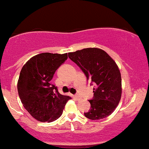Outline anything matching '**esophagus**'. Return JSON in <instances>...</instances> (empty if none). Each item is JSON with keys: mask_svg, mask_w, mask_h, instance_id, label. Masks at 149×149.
<instances>
[{"mask_svg": "<svg viewBox=\"0 0 149 149\" xmlns=\"http://www.w3.org/2000/svg\"><path fill=\"white\" fill-rule=\"evenodd\" d=\"M74 97H75V98H76V99H77V100H80V99H81V95H79V94H76V95H74Z\"/></svg>", "mask_w": 149, "mask_h": 149, "instance_id": "1", "label": "esophagus"}]
</instances>
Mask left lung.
Here are the masks:
<instances>
[{"instance_id":"1","label":"left lung","mask_w":149,"mask_h":149,"mask_svg":"<svg viewBox=\"0 0 149 149\" xmlns=\"http://www.w3.org/2000/svg\"><path fill=\"white\" fill-rule=\"evenodd\" d=\"M68 57L77 64L95 84L93 98L89 100L91 110L84 113L91 120H99L109 116L118 106L121 98V76L113 59L101 48H88L68 54Z\"/></svg>"}]
</instances>
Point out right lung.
Wrapping results in <instances>:
<instances>
[{
  "instance_id": "1",
  "label": "right lung",
  "mask_w": 149,
  "mask_h": 149,
  "mask_svg": "<svg viewBox=\"0 0 149 149\" xmlns=\"http://www.w3.org/2000/svg\"><path fill=\"white\" fill-rule=\"evenodd\" d=\"M67 58V53H42L31 58L22 68L17 84L18 95L25 109L37 120L58 119L71 98L59 93L51 84L56 70Z\"/></svg>"
}]
</instances>
